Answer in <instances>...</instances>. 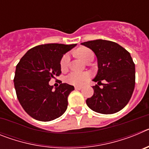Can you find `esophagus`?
<instances>
[{"label": "esophagus", "instance_id": "1", "mask_svg": "<svg viewBox=\"0 0 149 149\" xmlns=\"http://www.w3.org/2000/svg\"><path fill=\"white\" fill-rule=\"evenodd\" d=\"M82 86H76L75 87H74V89H77V90H81V89H82Z\"/></svg>", "mask_w": 149, "mask_h": 149}]
</instances>
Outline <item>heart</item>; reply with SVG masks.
<instances>
[{"label": "heart", "mask_w": 149, "mask_h": 149, "mask_svg": "<svg viewBox=\"0 0 149 149\" xmlns=\"http://www.w3.org/2000/svg\"><path fill=\"white\" fill-rule=\"evenodd\" d=\"M77 54L84 61L86 62L89 60V57L93 56V52L89 48H81L77 51ZM69 60H70L69 54H65L63 55L61 60H60V68H61L62 70H66L67 68H68ZM89 77H90V74L87 72H72L66 76L65 81L67 83L72 84V85L80 86V85H82L85 81H87Z\"/></svg>", "instance_id": "obj_1"}]
</instances>
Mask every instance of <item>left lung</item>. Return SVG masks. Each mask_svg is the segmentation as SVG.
<instances>
[{"instance_id":"left-lung-1","label":"left lung","mask_w":149,"mask_h":149,"mask_svg":"<svg viewBox=\"0 0 149 149\" xmlns=\"http://www.w3.org/2000/svg\"><path fill=\"white\" fill-rule=\"evenodd\" d=\"M81 45L90 48L98 60V73L93 79L98 85L93 86L94 94L86 99V104L99 113L119 112L129 102L135 86V64L131 54L111 41L96 39ZM100 84L103 88H100Z\"/></svg>"}]
</instances>
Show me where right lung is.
<instances>
[{
	"label": "right lung",
	"mask_w": 149,
	"mask_h": 149,
	"mask_svg": "<svg viewBox=\"0 0 149 149\" xmlns=\"http://www.w3.org/2000/svg\"><path fill=\"white\" fill-rule=\"evenodd\" d=\"M76 45L51 43L36 46L27 51L17 64L14 77L17 98L33 119L49 122L66 110L68 96L74 88L60 84L53 89L49 81L61 74L62 57Z\"/></svg>",
	"instance_id": "1"
}]
</instances>
